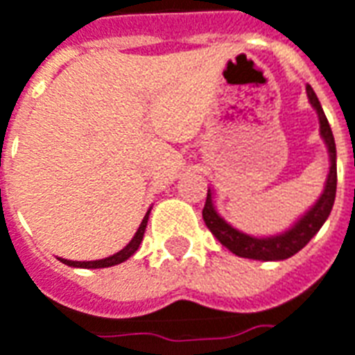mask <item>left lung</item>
Returning <instances> with one entry per match:
<instances>
[{"label":"left lung","mask_w":355,"mask_h":355,"mask_svg":"<svg viewBox=\"0 0 355 355\" xmlns=\"http://www.w3.org/2000/svg\"><path fill=\"white\" fill-rule=\"evenodd\" d=\"M307 95L311 105L318 112L320 135L326 140L327 151H329V161H331L326 189H324V193H322L318 202L311 207V211L307 215H303L295 223L294 228H290L288 232H284L281 236H275V238H252V236H247L243 232L232 228L228 223H225L217 215L211 204V193L207 191L206 206L202 209V217L206 220V226L211 230L213 236L225 245L226 249H230L238 257L263 260V262H269V260H286V258L294 257L297 250L303 249L313 239L314 234L322 228V225L326 223V218L331 213L335 193H337V151H335V140H333L331 127L327 123L326 114H324L322 106H320L318 97H316V93L313 92V87L309 86V84Z\"/></svg>","instance_id":"obj_1"}]
</instances>
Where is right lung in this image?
Listing matches in <instances>:
<instances>
[{"mask_svg": "<svg viewBox=\"0 0 355 355\" xmlns=\"http://www.w3.org/2000/svg\"><path fill=\"white\" fill-rule=\"evenodd\" d=\"M148 218H149V211L146 213V217L142 218V223H140V228L135 234V238L130 239V243L121 249L119 252H116L114 257L103 258V260H93V262H74V260H63L60 258L61 262L67 263V266H71V268H86V269H97V268H110V266H116V263L125 262L127 258H130L135 252L138 250L140 243H142L144 239V232H146V226H148Z\"/></svg>", "mask_w": 355, "mask_h": 355, "instance_id": "add662e5", "label": "right lung"}]
</instances>
